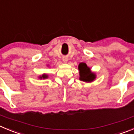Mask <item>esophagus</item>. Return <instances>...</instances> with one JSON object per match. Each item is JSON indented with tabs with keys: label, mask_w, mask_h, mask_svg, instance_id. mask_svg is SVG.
Instances as JSON below:
<instances>
[{
	"label": "esophagus",
	"mask_w": 134,
	"mask_h": 134,
	"mask_svg": "<svg viewBox=\"0 0 134 134\" xmlns=\"http://www.w3.org/2000/svg\"><path fill=\"white\" fill-rule=\"evenodd\" d=\"M63 61H64V62H67V58H63Z\"/></svg>",
	"instance_id": "1"
}]
</instances>
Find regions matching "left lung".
<instances>
[{
    "label": "left lung",
    "instance_id": "8db88e82",
    "mask_svg": "<svg viewBox=\"0 0 134 134\" xmlns=\"http://www.w3.org/2000/svg\"><path fill=\"white\" fill-rule=\"evenodd\" d=\"M80 71V80L85 82H91L95 79L96 75L90 71V69L87 67L85 63H81L79 65Z\"/></svg>",
    "mask_w": 134,
    "mask_h": 134
}]
</instances>
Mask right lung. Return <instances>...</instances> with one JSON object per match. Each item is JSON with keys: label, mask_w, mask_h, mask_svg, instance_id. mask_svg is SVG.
Wrapping results in <instances>:
<instances>
[{"label": "right lung", "mask_w": 134, "mask_h": 134, "mask_svg": "<svg viewBox=\"0 0 134 134\" xmlns=\"http://www.w3.org/2000/svg\"><path fill=\"white\" fill-rule=\"evenodd\" d=\"M47 75H42V77H41L40 78L41 79H42V78H43V79H46V78H47Z\"/></svg>", "instance_id": "right-lung-1"}]
</instances>
